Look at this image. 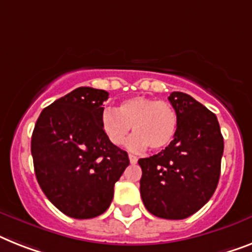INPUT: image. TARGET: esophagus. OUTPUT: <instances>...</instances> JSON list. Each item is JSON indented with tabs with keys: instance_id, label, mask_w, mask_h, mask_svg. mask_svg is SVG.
Instances as JSON below:
<instances>
[{
	"instance_id": "34e87169",
	"label": "esophagus",
	"mask_w": 252,
	"mask_h": 252,
	"mask_svg": "<svg viewBox=\"0 0 252 252\" xmlns=\"http://www.w3.org/2000/svg\"><path fill=\"white\" fill-rule=\"evenodd\" d=\"M128 159H130L131 163H136V162H138V158H136L134 155H128Z\"/></svg>"
}]
</instances>
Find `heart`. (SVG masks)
Wrapping results in <instances>:
<instances>
[{
	"label": "heart",
	"instance_id": "b5f03b06",
	"mask_svg": "<svg viewBox=\"0 0 252 252\" xmlns=\"http://www.w3.org/2000/svg\"><path fill=\"white\" fill-rule=\"evenodd\" d=\"M101 127L112 144L122 145L131 128L135 135L128 140L130 151L140 152L167 148L178 131V114L171 104L147 96L130 97L118 105L117 111L105 109Z\"/></svg>",
	"mask_w": 252,
	"mask_h": 252
}]
</instances>
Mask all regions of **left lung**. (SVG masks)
<instances>
[{
    "mask_svg": "<svg viewBox=\"0 0 252 252\" xmlns=\"http://www.w3.org/2000/svg\"><path fill=\"white\" fill-rule=\"evenodd\" d=\"M168 100L178 114V131L167 148L138 161L143 171L140 194L151 214L180 220L213 197L224 140L215 114L190 95L174 91Z\"/></svg>",
    "mask_w": 252,
    "mask_h": 252,
    "instance_id": "1",
    "label": "left lung"
}]
</instances>
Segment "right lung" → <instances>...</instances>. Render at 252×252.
I'll use <instances>...</instances> for the list:
<instances>
[{"mask_svg": "<svg viewBox=\"0 0 252 252\" xmlns=\"http://www.w3.org/2000/svg\"><path fill=\"white\" fill-rule=\"evenodd\" d=\"M109 94L78 87L41 112L31 141L37 182L56 209L74 219L107 211L130 163L101 127Z\"/></svg>", "mask_w": 252, "mask_h": 252, "instance_id": "obj_1", "label": "right lung"}]
</instances>
